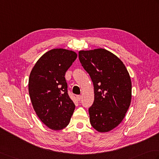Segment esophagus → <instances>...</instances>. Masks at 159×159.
Listing matches in <instances>:
<instances>
[{"label":"esophagus","instance_id":"obj_1","mask_svg":"<svg viewBox=\"0 0 159 159\" xmlns=\"http://www.w3.org/2000/svg\"><path fill=\"white\" fill-rule=\"evenodd\" d=\"M81 98H82V96H80V95H78L77 96H76V98H77V100L78 101H80V99H81Z\"/></svg>","mask_w":159,"mask_h":159}]
</instances>
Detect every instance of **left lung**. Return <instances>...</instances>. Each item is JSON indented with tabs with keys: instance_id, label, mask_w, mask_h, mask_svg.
<instances>
[{
	"instance_id": "left-lung-1",
	"label": "left lung",
	"mask_w": 159,
	"mask_h": 159,
	"mask_svg": "<svg viewBox=\"0 0 159 159\" xmlns=\"http://www.w3.org/2000/svg\"><path fill=\"white\" fill-rule=\"evenodd\" d=\"M79 58L94 85L90 123L98 132L110 131L121 123L131 102L129 74L123 62L105 49L80 51Z\"/></svg>"
}]
</instances>
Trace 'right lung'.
I'll list each match as a JSON object with an SVG mask.
<instances>
[{
    "mask_svg": "<svg viewBox=\"0 0 159 159\" xmlns=\"http://www.w3.org/2000/svg\"><path fill=\"white\" fill-rule=\"evenodd\" d=\"M77 54L65 49H54L40 57L31 71L29 94L40 120L54 130L69 124L75 105L70 98L65 72Z\"/></svg>",
    "mask_w": 159,
    "mask_h": 159,
    "instance_id": "1",
    "label": "right lung"
}]
</instances>
